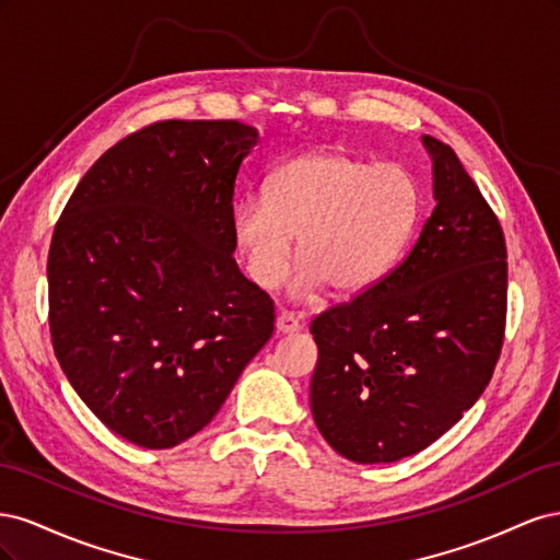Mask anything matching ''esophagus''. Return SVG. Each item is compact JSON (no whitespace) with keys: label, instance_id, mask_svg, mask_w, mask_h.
<instances>
[{"label":"esophagus","instance_id":"34e87169","mask_svg":"<svg viewBox=\"0 0 560 560\" xmlns=\"http://www.w3.org/2000/svg\"><path fill=\"white\" fill-rule=\"evenodd\" d=\"M299 329H301V325H299V317L294 313H280L276 317V331L278 334H294Z\"/></svg>","mask_w":560,"mask_h":560}]
</instances>
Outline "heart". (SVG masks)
I'll use <instances>...</instances> for the list:
<instances>
[{"label": "heart", "mask_w": 560, "mask_h": 560, "mask_svg": "<svg viewBox=\"0 0 560 560\" xmlns=\"http://www.w3.org/2000/svg\"><path fill=\"white\" fill-rule=\"evenodd\" d=\"M420 217V189L397 163H371L343 149H317L284 163L268 198L247 196L231 214L247 276L273 290L290 266L294 238L303 259L290 282L296 299L329 284L338 296L371 290L399 261Z\"/></svg>", "instance_id": "heart-1"}]
</instances>
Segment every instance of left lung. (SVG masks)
Wrapping results in <instances>:
<instances>
[{
	"label": "left lung",
	"mask_w": 560,
	"mask_h": 560,
	"mask_svg": "<svg viewBox=\"0 0 560 560\" xmlns=\"http://www.w3.org/2000/svg\"><path fill=\"white\" fill-rule=\"evenodd\" d=\"M434 210L406 259L350 303L317 315L311 411L360 465L428 448L481 397L502 350L506 247L455 151L422 135Z\"/></svg>",
	"instance_id": "left-lung-1"
}]
</instances>
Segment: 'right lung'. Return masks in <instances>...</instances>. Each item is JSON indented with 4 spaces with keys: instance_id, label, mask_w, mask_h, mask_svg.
I'll list each match as a JSON object with an SVG mask.
<instances>
[{
    "instance_id": "add662e5",
    "label": "right lung",
    "mask_w": 560,
    "mask_h": 560,
    "mask_svg": "<svg viewBox=\"0 0 560 560\" xmlns=\"http://www.w3.org/2000/svg\"><path fill=\"white\" fill-rule=\"evenodd\" d=\"M241 121H159L83 175L48 249V325L83 404L142 448L222 409L273 334V301L233 259Z\"/></svg>"
}]
</instances>
